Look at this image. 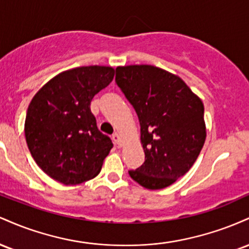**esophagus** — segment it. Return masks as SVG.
Segmentation results:
<instances>
[{"label": "esophagus", "mask_w": 249, "mask_h": 249, "mask_svg": "<svg viewBox=\"0 0 249 249\" xmlns=\"http://www.w3.org/2000/svg\"><path fill=\"white\" fill-rule=\"evenodd\" d=\"M112 139H113V142H115L117 145H119V146H121V145H122V142H123V141H122V137H121V134H119L118 132L113 133V136H112Z\"/></svg>", "instance_id": "34e87169"}]
</instances>
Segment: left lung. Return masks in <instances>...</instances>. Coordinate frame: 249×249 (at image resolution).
<instances>
[{
	"instance_id": "left-lung-1",
	"label": "left lung",
	"mask_w": 249,
	"mask_h": 249,
	"mask_svg": "<svg viewBox=\"0 0 249 249\" xmlns=\"http://www.w3.org/2000/svg\"><path fill=\"white\" fill-rule=\"evenodd\" d=\"M116 83L141 124L145 161L128 171L147 190H161L188 172L206 139L204 104L179 76L153 65L116 69Z\"/></svg>"
}]
</instances>
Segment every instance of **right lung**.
Returning a JSON list of instances; mask_svg holds the SVG:
<instances>
[{
    "label": "right lung",
    "mask_w": 249,
    "mask_h": 249,
    "mask_svg": "<svg viewBox=\"0 0 249 249\" xmlns=\"http://www.w3.org/2000/svg\"><path fill=\"white\" fill-rule=\"evenodd\" d=\"M113 76L115 69L104 65L63 71L31 99L25 141L36 164L56 181L78 185L101 172L113 144L97 127L90 104Z\"/></svg>",
    "instance_id": "1"
}]
</instances>
